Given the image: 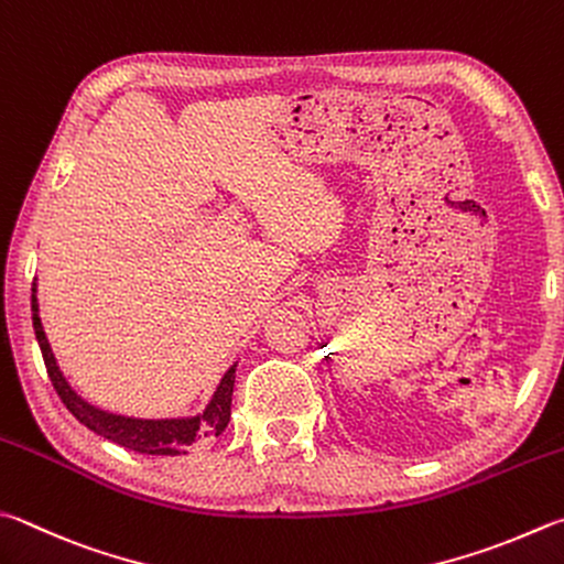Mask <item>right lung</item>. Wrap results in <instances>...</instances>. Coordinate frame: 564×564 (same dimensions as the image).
Segmentation results:
<instances>
[{
    "label": "right lung",
    "instance_id": "1",
    "mask_svg": "<svg viewBox=\"0 0 564 564\" xmlns=\"http://www.w3.org/2000/svg\"><path fill=\"white\" fill-rule=\"evenodd\" d=\"M32 321H34V333L41 347V355H44L46 372L51 377V384H54L56 394L66 409L74 414L80 424L90 432L108 438L112 444H120L130 448V452L148 454V456H177L187 454V448L199 446L209 438L219 436L224 429H227L231 419V394H234V380H237V365H231L227 375L221 377V382L214 392L212 402L207 404L202 414L187 416V419H132V416H120L110 414L88 404L86 399H80L66 377L61 375L56 357L51 352V345L46 340L44 325H41L39 317V303H36V283L32 289Z\"/></svg>",
    "mask_w": 564,
    "mask_h": 564
}]
</instances>
